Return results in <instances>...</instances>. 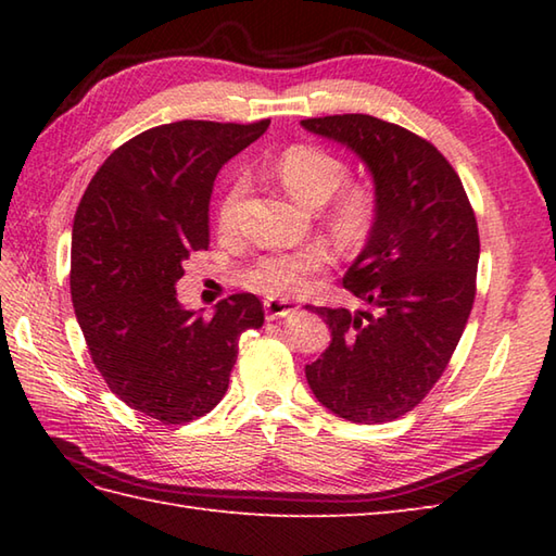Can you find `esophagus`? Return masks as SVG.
I'll list each match as a JSON object with an SVG mask.
<instances>
[{"label":"esophagus","instance_id":"1","mask_svg":"<svg viewBox=\"0 0 556 556\" xmlns=\"http://www.w3.org/2000/svg\"><path fill=\"white\" fill-rule=\"evenodd\" d=\"M291 313H296V303L285 301V299H267L265 301L267 320H277V317H287Z\"/></svg>","mask_w":556,"mask_h":556}]
</instances>
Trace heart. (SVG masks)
Wrapping results in <instances>:
<instances>
[{
	"instance_id": "b5f03b06",
	"label": "heart",
	"mask_w": 556,
	"mask_h": 556,
	"mask_svg": "<svg viewBox=\"0 0 556 556\" xmlns=\"http://www.w3.org/2000/svg\"><path fill=\"white\" fill-rule=\"evenodd\" d=\"M275 174L287 193L305 207H320L329 200L325 222L334 239L346 248H358L375 227L377 198L368 184H349L346 162L317 146H291L275 160ZM243 195V179H236L224 193L217 224L222 231L236 227ZM327 265L323 245H308L293 253H271L255 260L245 271V285L267 296H296L308 287V277Z\"/></svg>"
}]
</instances>
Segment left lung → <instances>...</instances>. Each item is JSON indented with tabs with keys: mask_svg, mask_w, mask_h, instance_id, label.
Here are the masks:
<instances>
[{
	"mask_svg": "<svg viewBox=\"0 0 556 556\" xmlns=\"http://www.w3.org/2000/svg\"><path fill=\"white\" fill-rule=\"evenodd\" d=\"M301 126L334 140L372 176L375 227L344 287L370 311H311L332 341L305 365L315 399L351 422H387L440 380L476 299L480 239L458 174L428 140L370 114Z\"/></svg>",
	"mask_w": 556,
	"mask_h": 556,
	"instance_id": "8db88e82",
	"label": "left lung"
}]
</instances>
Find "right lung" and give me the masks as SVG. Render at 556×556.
<instances>
[{"label":"right lung","instance_id":"right-lung-1","mask_svg":"<svg viewBox=\"0 0 556 556\" xmlns=\"http://www.w3.org/2000/svg\"><path fill=\"white\" fill-rule=\"evenodd\" d=\"M255 124L174 122L116 148L92 176L71 233V301L92 363L126 406L184 425L227 394L239 337L263 327L253 293L212 317L176 296L184 263L207 251L219 169L267 131Z\"/></svg>","mask_w":556,"mask_h":556}]
</instances>
